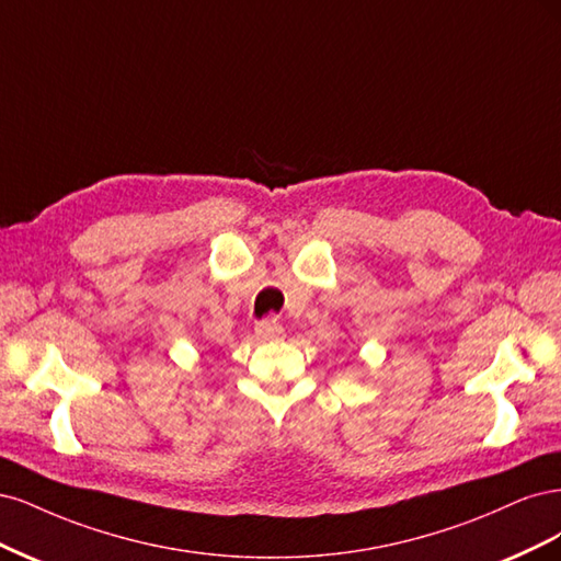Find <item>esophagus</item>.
I'll list each match as a JSON object with an SVG mask.
<instances>
[{
	"instance_id": "esophagus-1",
	"label": "esophagus",
	"mask_w": 561,
	"mask_h": 561,
	"mask_svg": "<svg viewBox=\"0 0 561 561\" xmlns=\"http://www.w3.org/2000/svg\"><path fill=\"white\" fill-rule=\"evenodd\" d=\"M282 335H284V329L277 321H263L256 327V337L261 340H279Z\"/></svg>"
}]
</instances>
